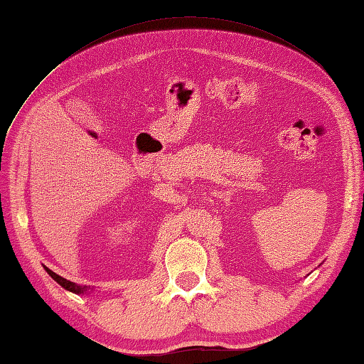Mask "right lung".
Listing matches in <instances>:
<instances>
[{"label":"right lung","mask_w":364,"mask_h":364,"mask_svg":"<svg viewBox=\"0 0 364 364\" xmlns=\"http://www.w3.org/2000/svg\"><path fill=\"white\" fill-rule=\"evenodd\" d=\"M43 269H46V272L50 274V277L56 281L60 287H63L65 290H68V291H71V293H75V294H85V293H90V291H92L94 290V287H86V285H79V284H75V282H71V281H68V279H65V278H62V277H59L58 273H54L53 270H50L48 267H46L43 266Z\"/></svg>","instance_id":"add662e5"}]
</instances>
